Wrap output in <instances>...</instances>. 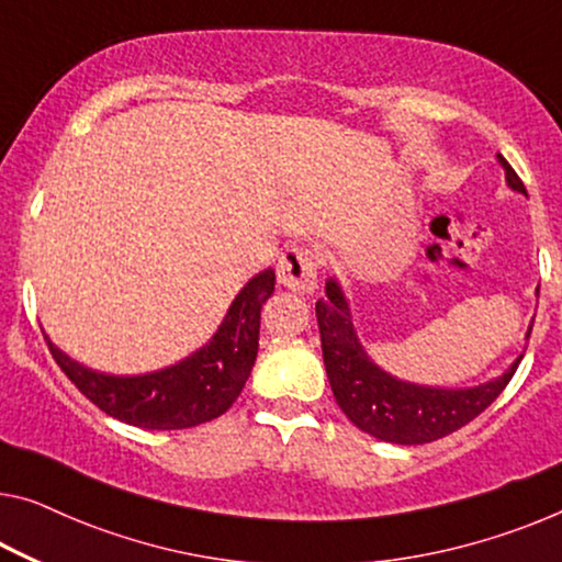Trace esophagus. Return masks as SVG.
<instances>
[{"mask_svg":"<svg viewBox=\"0 0 562 562\" xmlns=\"http://www.w3.org/2000/svg\"><path fill=\"white\" fill-rule=\"evenodd\" d=\"M278 278L284 288L307 295L317 284V255L307 245H292L284 249L278 265Z\"/></svg>","mask_w":562,"mask_h":562,"instance_id":"obj_1","label":"esophagus"}]
</instances>
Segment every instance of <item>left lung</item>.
<instances>
[{
    "mask_svg": "<svg viewBox=\"0 0 562 562\" xmlns=\"http://www.w3.org/2000/svg\"><path fill=\"white\" fill-rule=\"evenodd\" d=\"M497 158L509 187L527 194L522 179L505 161V156L497 154ZM325 292L328 300H317L315 315L333 396L358 429L381 441L414 447L449 437L451 431L480 416L505 391L522 361L520 356L499 379L474 389H429L396 381L366 356L338 282L328 280Z\"/></svg>",
    "mask_w": 562,
    "mask_h": 562,
    "instance_id": "8db88e82",
    "label": "left lung"
}]
</instances>
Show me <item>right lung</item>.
<instances>
[{"label": "right lung", "mask_w": 562, "mask_h": 562, "mask_svg": "<svg viewBox=\"0 0 562 562\" xmlns=\"http://www.w3.org/2000/svg\"><path fill=\"white\" fill-rule=\"evenodd\" d=\"M274 292V272L245 284L209 346L187 361L146 375H105L75 363L47 340L49 353L82 396L140 429H189L222 416L252 373L259 348V315Z\"/></svg>", "instance_id": "obj_1"}]
</instances>
